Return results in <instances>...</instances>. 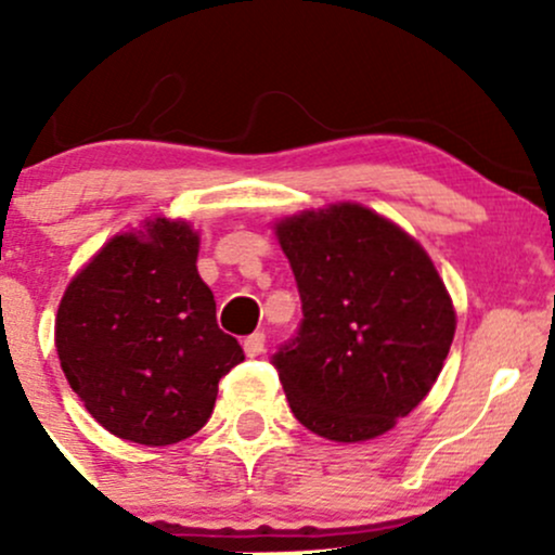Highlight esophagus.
I'll return each mask as SVG.
<instances>
[{
    "label": "esophagus",
    "instance_id": "obj_1",
    "mask_svg": "<svg viewBox=\"0 0 555 555\" xmlns=\"http://www.w3.org/2000/svg\"><path fill=\"white\" fill-rule=\"evenodd\" d=\"M242 347H245L247 358H258V354H263L266 349V334L263 331H256V334H250L245 341H242Z\"/></svg>",
    "mask_w": 555,
    "mask_h": 555
}]
</instances>
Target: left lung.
<instances>
[{
	"label": "left lung",
	"mask_w": 555,
	"mask_h": 555,
	"mask_svg": "<svg viewBox=\"0 0 555 555\" xmlns=\"http://www.w3.org/2000/svg\"><path fill=\"white\" fill-rule=\"evenodd\" d=\"M302 321L271 362L299 423L358 443L384 436L428 397L456 313L428 253L358 203L276 224Z\"/></svg>",
	"instance_id": "obj_1"
}]
</instances>
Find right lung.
Instances as JSON below:
<instances>
[{
	"label": "right lung",
	"mask_w": 555,
	"mask_h": 555,
	"mask_svg": "<svg viewBox=\"0 0 555 555\" xmlns=\"http://www.w3.org/2000/svg\"><path fill=\"white\" fill-rule=\"evenodd\" d=\"M197 232L154 219L106 242L56 310L62 371L86 410L125 441L169 446L208 423L219 380L245 360L216 323Z\"/></svg>",
	"instance_id": "1"
}]
</instances>
